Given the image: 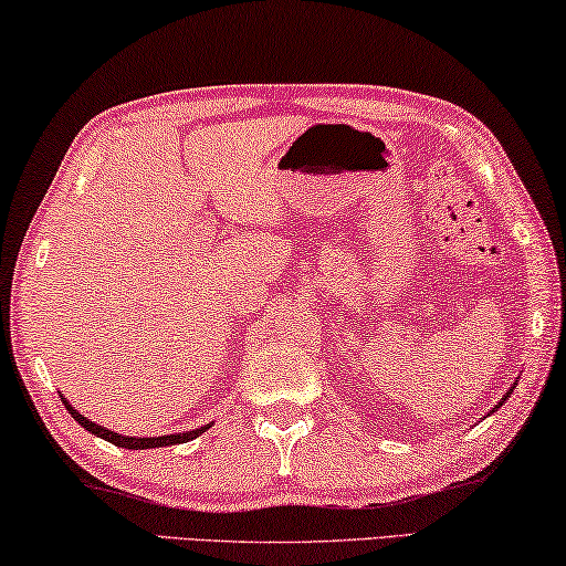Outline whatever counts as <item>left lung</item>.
I'll use <instances>...</instances> for the list:
<instances>
[{
	"label": "left lung",
	"mask_w": 566,
	"mask_h": 566,
	"mask_svg": "<svg viewBox=\"0 0 566 566\" xmlns=\"http://www.w3.org/2000/svg\"><path fill=\"white\" fill-rule=\"evenodd\" d=\"M516 382H518V380H516ZM516 382H514V385H511V388H509V390H506V396H504V398H501V400H499V402H496V406H493V410H491V412H496V410H499V408H501V406H504V402H506V400H509V398H511V392H514V388H516Z\"/></svg>",
	"instance_id": "obj_1"
}]
</instances>
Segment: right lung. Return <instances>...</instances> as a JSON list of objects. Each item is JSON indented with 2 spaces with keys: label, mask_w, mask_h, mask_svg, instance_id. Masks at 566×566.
<instances>
[{
  "label": "right lung",
  "mask_w": 566,
  "mask_h": 566,
  "mask_svg": "<svg viewBox=\"0 0 566 566\" xmlns=\"http://www.w3.org/2000/svg\"><path fill=\"white\" fill-rule=\"evenodd\" d=\"M60 398H62V402H65V408L70 410V416H73L80 426H83L85 430H90V433L93 436H97V438H103V441H107V443H115V446H120V448H128V451H146V448H164V446H176V443H188V441H193V438H199L201 433H206V430H209L213 423H206V426H201V428H193V430H184V433H170V436H158V438H138V436H123V433H115V430H111V428H103V426H97L95 420H90V418H85V416H80V412L70 406L67 402V398L62 396L60 392Z\"/></svg>",
  "instance_id": "right-lung-1"
}]
</instances>
